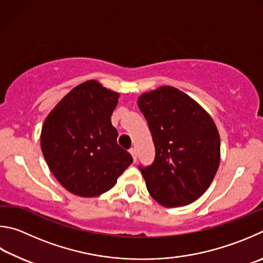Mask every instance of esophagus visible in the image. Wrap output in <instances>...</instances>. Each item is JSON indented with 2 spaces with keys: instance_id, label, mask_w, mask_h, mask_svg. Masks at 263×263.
<instances>
[{
  "instance_id": "1",
  "label": "esophagus",
  "mask_w": 263,
  "mask_h": 263,
  "mask_svg": "<svg viewBox=\"0 0 263 263\" xmlns=\"http://www.w3.org/2000/svg\"><path fill=\"white\" fill-rule=\"evenodd\" d=\"M129 153H130V155L133 156V159H134V162H136V160H137V153H136V149H135V148H132L130 150H129Z\"/></svg>"
}]
</instances>
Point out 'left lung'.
<instances>
[{
	"label": "left lung",
	"instance_id": "left-lung-1",
	"mask_svg": "<svg viewBox=\"0 0 263 263\" xmlns=\"http://www.w3.org/2000/svg\"><path fill=\"white\" fill-rule=\"evenodd\" d=\"M137 105L156 150L153 164L139 166L150 195L170 208L196 201L208 190L219 165L220 140L214 120L172 86L143 93Z\"/></svg>",
	"mask_w": 263,
	"mask_h": 263
}]
</instances>
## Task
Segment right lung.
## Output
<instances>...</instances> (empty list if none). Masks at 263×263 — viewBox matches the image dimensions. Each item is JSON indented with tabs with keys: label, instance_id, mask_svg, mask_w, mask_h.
<instances>
[{
	"label": "right lung",
	"instance_id": "right-lung-1",
	"mask_svg": "<svg viewBox=\"0 0 263 263\" xmlns=\"http://www.w3.org/2000/svg\"><path fill=\"white\" fill-rule=\"evenodd\" d=\"M118 98L97 81H86L45 120L41 151L54 177L72 194H103L133 163L132 155L118 144V130L110 122Z\"/></svg>",
	"mask_w": 263,
	"mask_h": 263
}]
</instances>
